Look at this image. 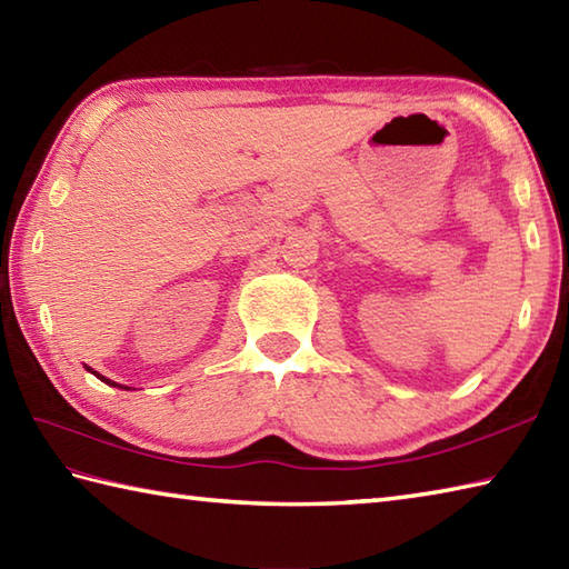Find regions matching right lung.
I'll list each match as a JSON object with an SVG mask.
<instances>
[{
	"label": "right lung",
	"instance_id": "add662e5",
	"mask_svg": "<svg viewBox=\"0 0 569 569\" xmlns=\"http://www.w3.org/2000/svg\"><path fill=\"white\" fill-rule=\"evenodd\" d=\"M92 373H94V371H92ZM98 379H102V381H104V383H110V386H117V383H114V381H110V379H104V377H100V373H98ZM124 389H127V386H124Z\"/></svg>",
	"mask_w": 569,
	"mask_h": 569
}]
</instances>
